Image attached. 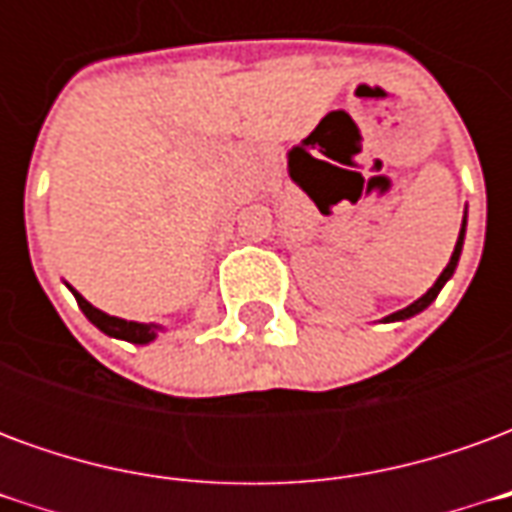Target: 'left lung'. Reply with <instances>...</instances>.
<instances>
[{
  "label": "left lung",
  "instance_id": "obj_1",
  "mask_svg": "<svg viewBox=\"0 0 512 512\" xmlns=\"http://www.w3.org/2000/svg\"><path fill=\"white\" fill-rule=\"evenodd\" d=\"M463 227H466V219H463ZM463 227H461V235H458V244H455V252H452V257H450V263H447V268L441 271L439 279L433 282V288H430L428 293H425V296H419V299L414 301V304H408L406 310L392 312V315H389L386 321H403V318H411V315H417V312L425 310L430 301L439 296V290L444 288V282H447V279L452 277V271H455V266H458V257H461V246H463Z\"/></svg>",
  "mask_w": 512,
  "mask_h": 512
}]
</instances>
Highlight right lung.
Masks as SVG:
<instances>
[{
    "mask_svg": "<svg viewBox=\"0 0 512 512\" xmlns=\"http://www.w3.org/2000/svg\"><path fill=\"white\" fill-rule=\"evenodd\" d=\"M73 290V288H71ZM73 296L79 301L82 312L90 318V323H95L98 329L109 337H117V340H128V343H150L156 337V326H147V323H134V321H123V318H115V315H106L98 307H93L90 301L84 299L82 293L73 290Z\"/></svg>",
    "mask_w": 512,
    "mask_h": 512,
    "instance_id": "right-lung-1",
    "label": "right lung"
}]
</instances>
